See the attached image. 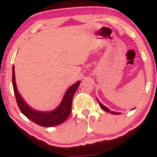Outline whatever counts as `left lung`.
I'll return each instance as SVG.
<instances>
[{"instance_id": "left-lung-1", "label": "left lung", "mask_w": 157, "mask_h": 157, "mask_svg": "<svg viewBox=\"0 0 157 157\" xmlns=\"http://www.w3.org/2000/svg\"><path fill=\"white\" fill-rule=\"evenodd\" d=\"M100 107H101V108H102V109H103V110H105V111H108V112H110V111H109V109H107V108H106V107H105V106L102 105L101 103H100ZM111 113H112V114H119V113H117V112H113V111H111Z\"/></svg>"}]
</instances>
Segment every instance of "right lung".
<instances>
[{"label": "right lung", "instance_id": "1", "mask_svg": "<svg viewBox=\"0 0 157 157\" xmlns=\"http://www.w3.org/2000/svg\"><path fill=\"white\" fill-rule=\"evenodd\" d=\"M15 67L12 66V85L15 92L16 101L20 110L27 118L37 125L44 127H52L58 125L66 120L71 111V103L75 91H77L80 81L75 83L65 94L60 105L51 112H40L29 107L23 100L17 89L15 78Z\"/></svg>", "mask_w": 157, "mask_h": 157}]
</instances>
